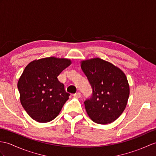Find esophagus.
<instances>
[{
  "label": "esophagus",
  "instance_id": "1",
  "mask_svg": "<svg viewBox=\"0 0 156 156\" xmlns=\"http://www.w3.org/2000/svg\"><path fill=\"white\" fill-rule=\"evenodd\" d=\"M81 96H82V95H81L80 92H77L74 94V97L75 98H80Z\"/></svg>",
  "mask_w": 156,
  "mask_h": 156
}]
</instances>
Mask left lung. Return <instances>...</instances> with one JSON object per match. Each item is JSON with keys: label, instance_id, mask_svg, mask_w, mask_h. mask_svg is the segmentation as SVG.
<instances>
[{"label": "left lung", "instance_id": "left-lung-1", "mask_svg": "<svg viewBox=\"0 0 156 156\" xmlns=\"http://www.w3.org/2000/svg\"><path fill=\"white\" fill-rule=\"evenodd\" d=\"M81 68L92 88V97L84 102L88 116L100 124L114 122L125 110L129 96L126 74L99 58L81 61Z\"/></svg>", "mask_w": 156, "mask_h": 156}]
</instances>
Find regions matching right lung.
Instances as JSON below:
<instances>
[{"instance_id": "obj_1", "label": "right lung", "mask_w": 156, "mask_h": 156, "mask_svg": "<svg viewBox=\"0 0 156 156\" xmlns=\"http://www.w3.org/2000/svg\"><path fill=\"white\" fill-rule=\"evenodd\" d=\"M71 63L52 56L32 61L24 68L17 86L22 106L34 120L48 122L59 114L70 94L57 77Z\"/></svg>"}]
</instances>
